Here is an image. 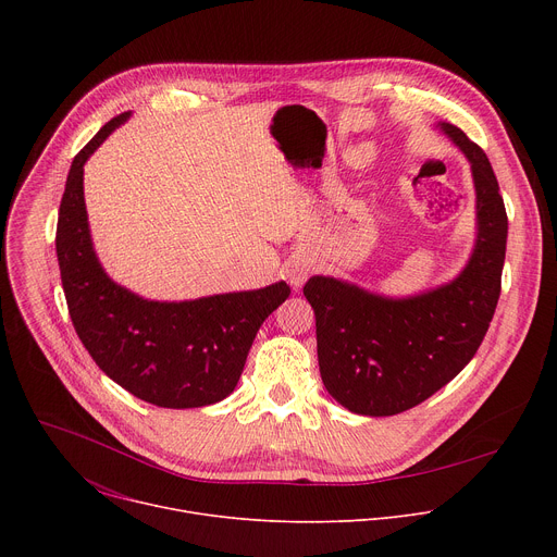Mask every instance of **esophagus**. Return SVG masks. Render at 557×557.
<instances>
[{"label":"esophagus","mask_w":557,"mask_h":557,"mask_svg":"<svg viewBox=\"0 0 557 557\" xmlns=\"http://www.w3.org/2000/svg\"><path fill=\"white\" fill-rule=\"evenodd\" d=\"M304 280H306V273H304V271H295V273L290 275V284H293V286H301Z\"/></svg>","instance_id":"obj_1"}]
</instances>
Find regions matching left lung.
Segmentation results:
<instances>
[{
	"label": "left lung",
	"instance_id": "obj_1",
	"mask_svg": "<svg viewBox=\"0 0 557 557\" xmlns=\"http://www.w3.org/2000/svg\"><path fill=\"white\" fill-rule=\"evenodd\" d=\"M443 129L469 158L475 185L479 240L465 271L410 299H385L322 275L304 284L322 381L355 414L392 417L430 399L481 348L500 297L507 211L496 174L462 129Z\"/></svg>",
	"mask_w": 557,
	"mask_h": 557
}]
</instances>
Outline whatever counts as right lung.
Masks as SVG:
<instances>
[{
	"mask_svg": "<svg viewBox=\"0 0 557 557\" xmlns=\"http://www.w3.org/2000/svg\"><path fill=\"white\" fill-rule=\"evenodd\" d=\"M129 112L108 121L74 156L57 220V260L74 331L97 366L158 408L222 401L245 370L267 317L288 297L286 282L194 301H147L101 269L88 228L84 165Z\"/></svg>",
	"mask_w": 557,
	"mask_h": 557,
	"instance_id": "right-lung-1",
	"label": "right lung"
}]
</instances>
